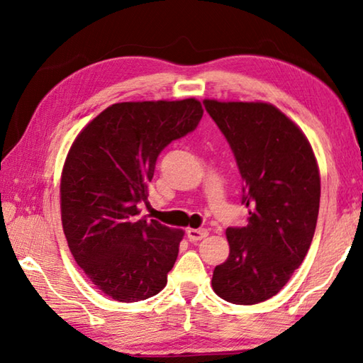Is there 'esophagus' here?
I'll list each match as a JSON object with an SVG mask.
<instances>
[{"mask_svg":"<svg viewBox=\"0 0 363 363\" xmlns=\"http://www.w3.org/2000/svg\"><path fill=\"white\" fill-rule=\"evenodd\" d=\"M208 237V230L205 229H187V238L190 242H200Z\"/></svg>","mask_w":363,"mask_h":363,"instance_id":"obj_1","label":"esophagus"}]
</instances>
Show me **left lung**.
I'll return each instance as SVG.
<instances>
[{"label": "left lung", "mask_w": 363, "mask_h": 363, "mask_svg": "<svg viewBox=\"0 0 363 363\" xmlns=\"http://www.w3.org/2000/svg\"><path fill=\"white\" fill-rule=\"evenodd\" d=\"M235 155L248 224L225 230L230 253L214 267L213 290L232 304H257L277 294L314 238L320 174L304 133L266 102L205 99Z\"/></svg>", "instance_id": "left-lung-1"}]
</instances>
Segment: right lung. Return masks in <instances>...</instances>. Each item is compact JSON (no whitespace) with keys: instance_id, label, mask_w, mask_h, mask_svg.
<instances>
[{"instance_id":"add662e5","label":"right lung","mask_w":363,"mask_h":363,"mask_svg":"<svg viewBox=\"0 0 363 363\" xmlns=\"http://www.w3.org/2000/svg\"><path fill=\"white\" fill-rule=\"evenodd\" d=\"M201 116L194 97L120 102L72 144L60 177L64 233L77 264L106 296L138 303L167 285L184 232L138 218L139 203H149L160 153Z\"/></svg>"}]
</instances>
